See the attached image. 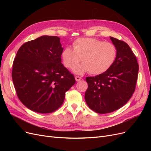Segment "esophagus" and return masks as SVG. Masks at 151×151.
<instances>
[{
    "mask_svg": "<svg viewBox=\"0 0 151 151\" xmlns=\"http://www.w3.org/2000/svg\"><path fill=\"white\" fill-rule=\"evenodd\" d=\"M75 79H76V81H81L82 79V78H81V77H79V76H76L75 77Z\"/></svg>",
    "mask_w": 151,
    "mask_h": 151,
    "instance_id": "esophagus-1",
    "label": "esophagus"
}]
</instances>
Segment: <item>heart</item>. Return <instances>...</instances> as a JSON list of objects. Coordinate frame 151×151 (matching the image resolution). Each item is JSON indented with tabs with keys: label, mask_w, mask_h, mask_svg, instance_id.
Wrapping results in <instances>:
<instances>
[{
	"label": "heart",
	"mask_w": 151,
	"mask_h": 151,
	"mask_svg": "<svg viewBox=\"0 0 151 151\" xmlns=\"http://www.w3.org/2000/svg\"><path fill=\"white\" fill-rule=\"evenodd\" d=\"M72 45L73 49L69 47L63 49L61 56L63 65L68 68H74L82 60L83 63L73 69L78 75L88 72L102 74L112 67L117 57L115 45L97 39L79 38Z\"/></svg>",
	"instance_id": "heart-1"
}]
</instances>
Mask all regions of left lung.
<instances>
[{"label": "left lung", "instance_id": "8db88e82", "mask_svg": "<svg viewBox=\"0 0 151 151\" xmlns=\"http://www.w3.org/2000/svg\"><path fill=\"white\" fill-rule=\"evenodd\" d=\"M117 50L112 67L95 77H87L88 88L85 93L88 106L98 113H111L122 108L134 94L139 64L130 47L123 41L110 37Z\"/></svg>", "mask_w": 151, "mask_h": 151}]
</instances>
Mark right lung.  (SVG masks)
I'll return each instance as SVG.
<instances>
[{
    "label": "right lung",
    "instance_id": "right-lung-1",
    "mask_svg": "<svg viewBox=\"0 0 151 151\" xmlns=\"http://www.w3.org/2000/svg\"><path fill=\"white\" fill-rule=\"evenodd\" d=\"M60 40L44 35L29 41L19 48L14 60L12 77L17 96L35 112L57 110L76 83L74 76L62 63Z\"/></svg>",
    "mask_w": 151,
    "mask_h": 151
}]
</instances>
